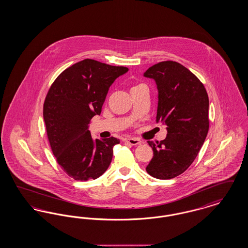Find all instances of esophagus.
I'll return each instance as SVG.
<instances>
[{
    "label": "esophagus",
    "instance_id": "34e87169",
    "mask_svg": "<svg viewBox=\"0 0 248 248\" xmlns=\"http://www.w3.org/2000/svg\"><path fill=\"white\" fill-rule=\"evenodd\" d=\"M125 140L127 143H129L130 145H133V146H136L141 143L139 139H136V138H127Z\"/></svg>",
    "mask_w": 248,
    "mask_h": 248
}]
</instances>
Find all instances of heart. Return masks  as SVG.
Returning a JSON list of instances; mask_svg holds the SVG:
<instances>
[{
  "label": "heart",
  "mask_w": 248,
  "mask_h": 248,
  "mask_svg": "<svg viewBox=\"0 0 248 248\" xmlns=\"http://www.w3.org/2000/svg\"><path fill=\"white\" fill-rule=\"evenodd\" d=\"M138 86H140V85H138ZM138 86H135V87H138ZM135 87H133V88H135Z\"/></svg>",
  "instance_id": "obj_1"
}]
</instances>
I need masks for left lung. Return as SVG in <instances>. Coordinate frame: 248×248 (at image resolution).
<instances>
[{"label": "left lung", "instance_id": "left-lung-1", "mask_svg": "<svg viewBox=\"0 0 248 248\" xmlns=\"http://www.w3.org/2000/svg\"><path fill=\"white\" fill-rule=\"evenodd\" d=\"M158 90L156 122L167 127L164 140L148 141L154 157L146 167L152 177L170 179L193 163L209 129V99L200 80L176 61H163L144 72Z\"/></svg>", "mask_w": 248, "mask_h": 248}]
</instances>
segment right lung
I'll return each mask as SVG.
<instances>
[{"label":"right lung","instance_id":"1","mask_svg":"<svg viewBox=\"0 0 248 248\" xmlns=\"http://www.w3.org/2000/svg\"><path fill=\"white\" fill-rule=\"evenodd\" d=\"M127 71L83 59L62 71L48 91L44 104L48 140L59 165L75 180L95 179L110 165L120 140H94L88 128L91 119L100 115L109 86Z\"/></svg>","mask_w":248,"mask_h":248}]
</instances>
